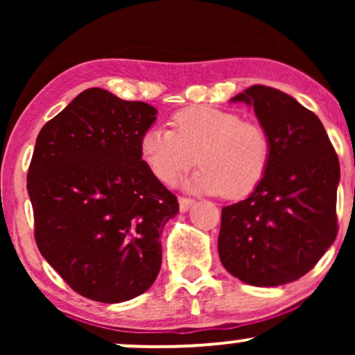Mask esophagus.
<instances>
[{
  "label": "esophagus",
  "instance_id": "34e87169",
  "mask_svg": "<svg viewBox=\"0 0 355 355\" xmlns=\"http://www.w3.org/2000/svg\"><path fill=\"white\" fill-rule=\"evenodd\" d=\"M178 203H180V210L187 211L191 205H193L195 200H191V198H187V197H180L178 198Z\"/></svg>",
  "mask_w": 355,
  "mask_h": 355
}]
</instances>
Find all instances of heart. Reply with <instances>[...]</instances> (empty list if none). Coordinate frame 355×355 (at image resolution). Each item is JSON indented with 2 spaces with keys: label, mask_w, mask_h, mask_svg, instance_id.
<instances>
[{
  "label": "heart",
  "mask_w": 355,
  "mask_h": 355,
  "mask_svg": "<svg viewBox=\"0 0 355 355\" xmlns=\"http://www.w3.org/2000/svg\"><path fill=\"white\" fill-rule=\"evenodd\" d=\"M173 130L150 126L140 138V153L155 177L173 185L198 164L190 187L205 193L242 198L266 177L270 164V138L259 123L239 113L210 105L178 110Z\"/></svg>",
  "instance_id": "obj_1"
}]
</instances>
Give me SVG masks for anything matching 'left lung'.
<instances>
[{"label":"left lung","instance_id":"left-lung-1","mask_svg":"<svg viewBox=\"0 0 355 355\" xmlns=\"http://www.w3.org/2000/svg\"><path fill=\"white\" fill-rule=\"evenodd\" d=\"M232 101L254 107L270 164L248 198L222 209L220 260L255 287L294 282L337 237L339 158L315 113L287 93L254 85Z\"/></svg>","mask_w":355,"mask_h":355}]
</instances>
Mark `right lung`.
I'll return each mask as SVG.
<instances>
[{"label": "right lung", "instance_id": "1", "mask_svg": "<svg viewBox=\"0 0 355 355\" xmlns=\"http://www.w3.org/2000/svg\"><path fill=\"white\" fill-rule=\"evenodd\" d=\"M157 110L101 88L81 92L36 138L28 168L35 240L75 292L103 304L148 291L177 197L141 160Z\"/></svg>", "mask_w": 355, "mask_h": 355}]
</instances>
